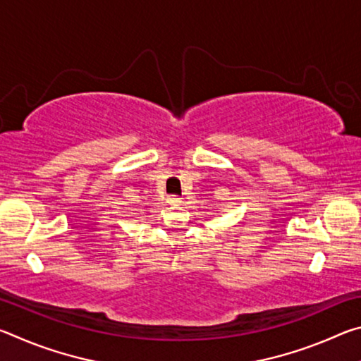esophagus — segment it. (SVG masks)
I'll return each mask as SVG.
<instances>
[{"mask_svg":"<svg viewBox=\"0 0 361 361\" xmlns=\"http://www.w3.org/2000/svg\"><path fill=\"white\" fill-rule=\"evenodd\" d=\"M169 204H170V205H180V204H181V199L176 197V195H170V197H169Z\"/></svg>","mask_w":361,"mask_h":361,"instance_id":"obj_1","label":"esophagus"}]
</instances>
